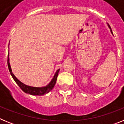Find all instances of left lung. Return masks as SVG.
Wrapping results in <instances>:
<instances>
[{"mask_svg":"<svg viewBox=\"0 0 124 124\" xmlns=\"http://www.w3.org/2000/svg\"><path fill=\"white\" fill-rule=\"evenodd\" d=\"M107 25H108V27H109V28H110V32H111V33H112V35H113V33H112V30H111V28H110V26H109V24H107Z\"/></svg>","mask_w":124,"mask_h":124,"instance_id":"1","label":"left lung"}]
</instances>
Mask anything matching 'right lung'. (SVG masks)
<instances>
[{"label": "right lung", "instance_id": "right-lung-1", "mask_svg": "<svg viewBox=\"0 0 124 124\" xmlns=\"http://www.w3.org/2000/svg\"><path fill=\"white\" fill-rule=\"evenodd\" d=\"M8 46H9V45H8ZM9 60V53H8L7 63H8V70H9V71L12 77L13 78L14 80L15 81V83L18 84V86L20 87V89H21L24 93L29 94L33 95V96H43V95H45L46 94H47V93H48L54 87V85L56 84V82L57 77H58V73L60 71V69H58L56 71L54 76L52 78V79L51 80V81L47 84L46 86H43V87H33V86H28V85H26V84H23V83H22L20 81H19L17 78L15 77V76L14 75V73H12V68H11Z\"/></svg>", "mask_w": 124, "mask_h": 124}]
</instances>
